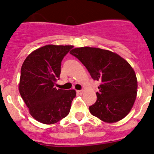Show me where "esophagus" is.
Wrapping results in <instances>:
<instances>
[{
    "label": "esophagus",
    "instance_id": "esophagus-1",
    "mask_svg": "<svg viewBox=\"0 0 154 154\" xmlns=\"http://www.w3.org/2000/svg\"><path fill=\"white\" fill-rule=\"evenodd\" d=\"M77 93L78 94H80V95H81V94L83 93V91H82V90H78V91H77Z\"/></svg>",
    "mask_w": 154,
    "mask_h": 154
}]
</instances>
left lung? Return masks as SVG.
Masks as SVG:
<instances>
[{
  "label": "left lung",
  "instance_id": "left-lung-1",
  "mask_svg": "<svg viewBox=\"0 0 154 154\" xmlns=\"http://www.w3.org/2000/svg\"><path fill=\"white\" fill-rule=\"evenodd\" d=\"M83 64L94 80L99 81L97 99L90 112L102 121L115 123L133 107L137 80L130 64L118 54L96 47H79L70 52Z\"/></svg>",
  "mask_w": 154,
  "mask_h": 154
}]
</instances>
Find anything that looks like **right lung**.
Wrapping results in <instances>:
<instances>
[{"mask_svg":"<svg viewBox=\"0 0 154 154\" xmlns=\"http://www.w3.org/2000/svg\"><path fill=\"white\" fill-rule=\"evenodd\" d=\"M72 48L46 45L32 52L22 66L20 94L32 117L42 124H55L70 112L76 91L55 85L60 78L62 60Z\"/></svg>","mask_w":154,"mask_h":154,"instance_id":"add662e5","label":"right lung"}]
</instances>
